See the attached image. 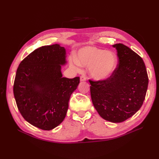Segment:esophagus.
I'll list each match as a JSON object with an SVG mask.
<instances>
[{
  "instance_id": "1",
  "label": "esophagus",
  "mask_w": 159,
  "mask_h": 159,
  "mask_svg": "<svg viewBox=\"0 0 159 159\" xmlns=\"http://www.w3.org/2000/svg\"><path fill=\"white\" fill-rule=\"evenodd\" d=\"M86 79H87V78H86V76L85 75H82L80 76V81H84L86 80Z\"/></svg>"
}]
</instances>
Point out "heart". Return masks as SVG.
Here are the masks:
<instances>
[{
    "label": "heart",
    "mask_w": 159,
    "mask_h": 159,
    "mask_svg": "<svg viewBox=\"0 0 159 159\" xmlns=\"http://www.w3.org/2000/svg\"><path fill=\"white\" fill-rule=\"evenodd\" d=\"M76 62L82 67L91 66L90 74L95 80H104L115 70L117 57L112 52H105L95 47H85L79 51Z\"/></svg>",
    "instance_id": "1"
}]
</instances>
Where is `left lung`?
<instances>
[{"mask_svg": "<svg viewBox=\"0 0 159 159\" xmlns=\"http://www.w3.org/2000/svg\"><path fill=\"white\" fill-rule=\"evenodd\" d=\"M113 46L117 52V68L107 79L89 81L91 100L100 116L106 121L121 123L141 107L148 78L141 56L123 44Z\"/></svg>", "mask_w": 159, "mask_h": 159, "instance_id": "1", "label": "left lung"}]
</instances>
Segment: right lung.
Returning <instances> with one entry per match:
<instances>
[{"label":"right lung","mask_w":159,"mask_h":159,"mask_svg":"<svg viewBox=\"0 0 159 159\" xmlns=\"http://www.w3.org/2000/svg\"><path fill=\"white\" fill-rule=\"evenodd\" d=\"M66 50L59 44L42 46L19 64L13 92L19 111L33 126L49 131L63 121L80 78H63Z\"/></svg>","instance_id":"right-lung-1"}]
</instances>
